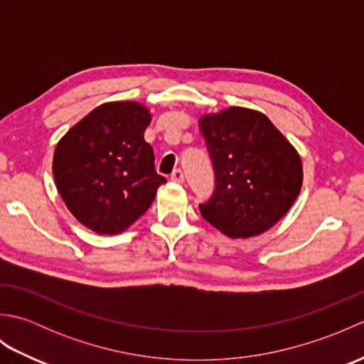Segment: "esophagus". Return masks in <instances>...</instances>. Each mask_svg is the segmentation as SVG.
I'll return each mask as SVG.
<instances>
[{
	"instance_id": "1",
	"label": "esophagus",
	"mask_w": 364,
	"mask_h": 364,
	"mask_svg": "<svg viewBox=\"0 0 364 364\" xmlns=\"http://www.w3.org/2000/svg\"><path fill=\"white\" fill-rule=\"evenodd\" d=\"M170 180L172 181H175V183H184V173H183V170H180V168H176V170H173V173L170 175Z\"/></svg>"
}]
</instances>
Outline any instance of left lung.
<instances>
[{
    "mask_svg": "<svg viewBox=\"0 0 364 364\" xmlns=\"http://www.w3.org/2000/svg\"><path fill=\"white\" fill-rule=\"evenodd\" d=\"M215 189L200 205L223 235L245 239L272 228L296 202L304 183L297 150L264 114L231 106L198 120Z\"/></svg>",
    "mask_w": 364,
    "mask_h": 364,
    "instance_id": "left-lung-1",
    "label": "left lung"
}]
</instances>
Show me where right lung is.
Instances as JSON below:
<instances>
[{
	"label": "right lung",
	"instance_id": "1",
	"mask_svg": "<svg viewBox=\"0 0 364 364\" xmlns=\"http://www.w3.org/2000/svg\"><path fill=\"white\" fill-rule=\"evenodd\" d=\"M149 107L103 103L60 137L53 176L75 219L98 235H119L149 210L166 178L145 142Z\"/></svg>",
	"mask_w": 364,
	"mask_h": 364
}]
</instances>
